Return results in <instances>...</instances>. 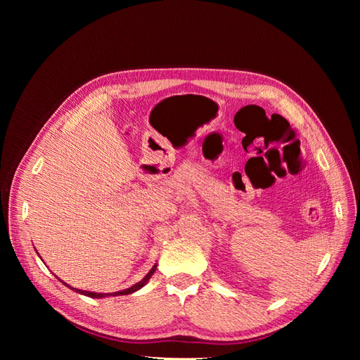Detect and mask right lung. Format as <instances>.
Masks as SVG:
<instances>
[{
	"label": "right lung",
	"mask_w": 360,
	"mask_h": 360,
	"mask_svg": "<svg viewBox=\"0 0 360 360\" xmlns=\"http://www.w3.org/2000/svg\"><path fill=\"white\" fill-rule=\"evenodd\" d=\"M155 270H156V266H153V269H151L148 274L146 275V278L143 279V281H139L138 284H135V285H132L130 288H126V290H123V291H117V292H112V296H126V294H130V292H135L136 290H139L141 287H144L146 284H147V281L150 279V276L155 274ZM68 285V284H66ZM72 288V287H70ZM72 290H75V291H78V292H81V294H85V296H89V297H93V299H101V297H105V296H110V294H106V292H91V291H81V290H76V288H72Z\"/></svg>",
	"instance_id": "obj_1"
}]
</instances>
